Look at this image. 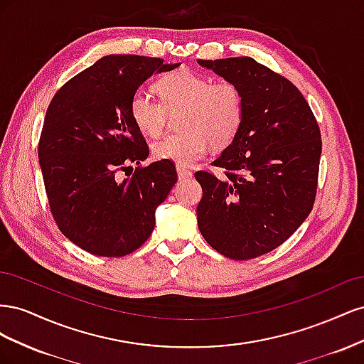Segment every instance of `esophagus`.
Wrapping results in <instances>:
<instances>
[{"label": "esophagus", "mask_w": 364, "mask_h": 364, "mask_svg": "<svg viewBox=\"0 0 364 364\" xmlns=\"http://www.w3.org/2000/svg\"><path fill=\"white\" fill-rule=\"evenodd\" d=\"M178 176H179V179L181 181H185V179H191L193 178V171H190V170H186L185 167H182V165H178Z\"/></svg>", "instance_id": "obj_1"}]
</instances>
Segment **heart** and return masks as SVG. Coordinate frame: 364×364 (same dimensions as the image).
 Returning a JSON list of instances; mask_svg holds the SVG:
<instances>
[{"mask_svg": "<svg viewBox=\"0 0 364 364\" xmlns=\"http://www.w3.org/2000/svg\"><path fill=\"white\" fill-rule=\"evenodd\" d=\"M161 102L144 90L134 92L129 103L130 118L144 134L159 135L168 112L179 117V134L161 138L153 155L162 161L191 165L211 146L232 142L245 118V95L234 82H213L186 68L174 70L156 82Z\"/></svg>", "mask_w": 364, "mask_h": 364, "instance_id": "b5f03b06", "label": "heart"}]
</instances>
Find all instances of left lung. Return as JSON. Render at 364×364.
<instances>
[{
	"instance_id": "obj_1",
	"label": "left lung",
	"mask_w": 364,
	"mask_h": 364,
	"mask_svg": "<svg viewBox=\"0 0 364 364\" xmlns=\"http://www.w3.org/2000/svg\"><path fill=\"white\" fill-rule=\"evenodd\" d=\"M245 95L234 141L196 171L203 196L197 226L230 259H252L281 246L311 213L321 164V129L301 91L252 58L197 60Z\"/></svg>"
}]
</instances>
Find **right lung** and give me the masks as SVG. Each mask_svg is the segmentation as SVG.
Wrapping results in <instances>:
<instances>
[{
	"label": "right lung",
	"mask_w": 364,
	"mask_h": 364,
	"mask_svg": "<svg viewBox=\"0 0 364 364\" xmlns=\"http://www.w3.org/2000/svg\"><path fill=\"white\" fill-rule=\"evenodd\" d=\"M179 63L112 54L65 83L43 119L38 156L51 215L60 232L97 257H124L146 243L156 208L178 181L174 162L156 161L123 180L149 156L129 103L153 73Z\"/></svg>",
	"instance_id": "1"
}]
</instances>
